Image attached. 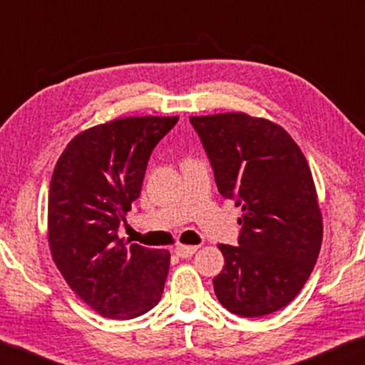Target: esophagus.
Returning <instances> with one entry per match:
<instances>
[{
	"label": "esophagus",
	"mask_w": 365,
	"mask_h": 365,
	"mask_svg": "<svg viewBox=\"0 0 365 365\" xmlns=\"http://www.w3.org/2000/svg\"><path fill=\"white\" fill-rule=\"evenodd\" d=\"M196 251H197V246H182V244H178V246L174 247V252H176V256L182 257V259L191 257Z\"/></svg>",
	"instance_id": "34e87169"
}]
</instances>
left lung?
Here are the masks:
<instances>
[{"instance_id": "left-lung-1", "label": "left lung", "mask_w": 365, "mask_h": 365, "mask_svg": "<svg viewBox=\"0 0 365 365\" xmlns=\"http://www.w3.org/2000/svg\"><path fill=\"white\" fill-rule=\"evenodd\" d=\"M222 197L242 207L239 246L219 244L214 292L227 311L261 317L301 292L322 244L309 164L286 129L246 113L191 116Z\"/></svg>"}]
</instances>
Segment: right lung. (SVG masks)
<instances>
[{
	"instance_id": "right-lung-1",
	"label": "right lung",
	"mask_w": 365,
	"mask_h": 365,
	"mask_svg": "<svg viewBox=\"0 0 365 365\" xmlns=\"http://www.w3.org/2000/svg\"><path fill=\"white\" fill-rule=\"evenodd\" d=\"M178 116H133L74 136L54 166L48 241L68 286L103 317L134 319L161 301L171 254L124 242L118 227L141 194L156 144Z\"/></svg>"
}]
</instances>
